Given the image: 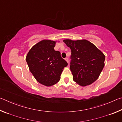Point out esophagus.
<instances>
[{
	"label": "esophagus",
	"instance_id": "esophagus-1",
	"mask_svg": "<svg viewBox=\"0 0 122 122\" xmlns=\"http://www.w3.org/2000/svg\"><path fill=\"white\" fill-rule=\"evenodd\" d=\"M65 60L68 63L69 61H68V57H66V58H65Z\"/></svg>",
	"mask_w": 122,
	"mask_h": 122
}]
</instances>
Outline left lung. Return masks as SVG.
I'll return each mask as SVG.
<instances>
[{"label":"left lung","mask_w":122,"mask_h":122,"mask_svg":"<svg viewBox=\"0 0 122 122\" xmlns=\"http://www.w3.org/2000/svg\"><path fill=\"white\" fill-rule=\"evenodd\" d=\"M63 42L71 51L70 69L74 81L82 86L92 84L98 78L104 68V54L85 39H66Z\"/></svg>","instance_id":"1"}]
</instances>
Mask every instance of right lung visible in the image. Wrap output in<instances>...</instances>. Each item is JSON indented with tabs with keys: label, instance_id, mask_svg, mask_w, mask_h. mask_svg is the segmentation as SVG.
<instances>
[{
	"label": "right lung",
	"instance_id": "1",
	"mask_svg": "<svg viewBox=\"0 0 122 122\" xmlns=\"http://www.w3.org/2000/svg\"><path fill=\"white\" fill-rule=\"evenodd\" d=\"M56 42L41 40L32 47L26 58L29 69L36 81L47 86L60 81L63 68L68 65L60 52L54 50Z\"/></svg>",
	"mask_w": 122,
	"mask_h": 122
}]
</instances>
